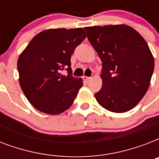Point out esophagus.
<instances>
[{
	"mask_svg": "<svg viewBox=\"0 0 159 159\" xmlns=\"http://www.w3.org/2000/svg\"><path fill=\"white\" fill-rule=\"evenodd\" d=\"M91 79H92V77H86V76H84V77H83V80H84V81H85V82H88Z\"/></svg>",
	"mask_w": 159,
	"mask_h": 159,
	"instance_id": "34e87169",
	"label": "esophagus"
}]
</instances>
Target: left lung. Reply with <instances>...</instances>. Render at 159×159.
<instances>
[{"label": "left lung", "mask_w": 159, "mask_h": 159, "mask_svg": "<svg viewBox=\"0 0 159 159\" xmlns=\"http://www.w3.org/2000/svg\"><path fill=\"white\" fill-rule=\"evenodd\" d=\"M84 29L102 61V87L95 94L97 102L115 113L133 109L148 91L154 69L147 42L126 25Z\"/></svg>", "instance_id": "8db88e82"}]
</instances>
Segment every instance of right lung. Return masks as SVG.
I'll return each mask as SVG.
<instances>
[{
	"instance_id": "right-lung-1",
	"label": "right lung",
	"mask_w": 159,
	"mask_h": 159,
	"mask_svg": "<svg viewBox=\"0 0 159 159\" xmlns=\"http://www.w3.org/2000/svg\"><path fill=\"white\" fill-rule=\"evenodd\" d=\"M85 39L82 28L49 29L36 34L20 54L19 82L38 111L59 115L72 105L82 79L72 76L70 59ZM63 69L68 70L67 75L61 73Z\"/></svg>"
}]
</instances>
